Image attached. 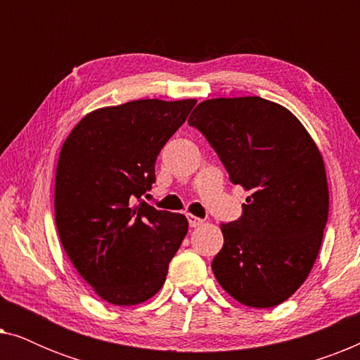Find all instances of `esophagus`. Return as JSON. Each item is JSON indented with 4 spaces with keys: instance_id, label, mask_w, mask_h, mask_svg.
Wrapping results in <instances>:
<instances>
[{
    "instance_id": "esophagus-1",
    "label": "esophagus",
    "mask_w": 360,
    "mask_h": 360,
    "mask_svg": "<svg viewBox=\"0 0 360 360\" xmlns=\"http://www.w3.org/2000/svg\"><path fill=\"white\" fill-rule=\"evenodd\" d=\"M186 218H188V224L191 226V228H198V226H201V224L205 223L203 219L196 218V216H193V214H186Z\"/></svg>"
}]
</instances>
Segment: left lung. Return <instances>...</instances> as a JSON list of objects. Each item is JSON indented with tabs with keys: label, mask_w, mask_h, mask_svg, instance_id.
Masks as SVG:
<instances>
[{
	"label": "left lung",
	"mask_w": 360,
	"mask_h": 360,
	"mask_svg": "<svg viewBox=\"0 0 360 360\" xmlns=\"http://www.w3.org/2000/svg\"><path fill=\"white\" fill-rule=\"evenodd\" d=\"M188 124L249 191L243 216L221 224L214 277L245 307H277L302 287L321 248L329 211L321 152L292 111L259 96L205 100Z\"/></svg>",
	"instance_id": "8db88e82"
}]
</instances>
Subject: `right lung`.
Listing matches in <instances>:
<instances>
[{"mask_svg":"<svg viewBox=\"0 0 360 360\" xmlns=\"http://www.w3.org/2000/svg\"><path fill=\"white\" fill-rule=\"evenodd\" d=\"M196 100H136L83 116L63 142L56 172V224L73 267L116 307L144 303L162 288L188 231L180 213L139 200L155 160Z\"/></svg>","mask_w":360,"mask_h":360,"instance_id":"right-lung-1","label":"right lung"}]
</instances>
